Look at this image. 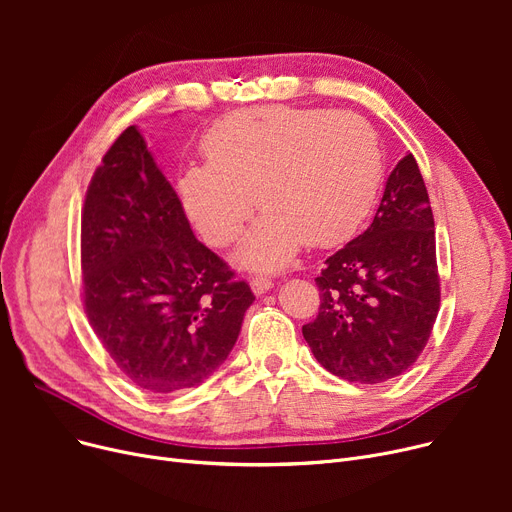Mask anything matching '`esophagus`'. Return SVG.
<instances>
[{
  "label": "esophagus",
  "mask_w": 512,
  "mask_h": 512,
  "mask_svg": "<svg viewBox=\"0 0 512 512\" xmlns=\"http://www.w3.org/2000/svg\"><path fill=\"white\" fill-rule=\"evenodd\" d=\"M272 286H274V282H272L270 278H265V276H255V278L251 280V290L257 294V297H259V294L270 290Z\"/></svg>",
  "instance_id": "obj_1"
}]
</instances>
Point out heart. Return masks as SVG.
Here are the masks:
<instances>
[{"label":"heart","mask_w":512,"mask_h":512,"mask_svg":"<svg viewBox=\"0 0 512 512\" xmlns=\"http://www.w3.org/2000/svg\"><path fill=\"white\" fill-rule=\"evenodd\" d=\"M203 151L207 164L178 180L188 218L211 245H228L257 199L265 213L238 259L259 270L288 263L301 240L328 247L351 234L382 176L375 132L348 112L253 107L215 124Z\"/></svg>","instance_id":"1"}]
</instances>
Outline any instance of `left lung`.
<instances>
[{"mask_svg": "<svg viewBox=\"0 0 512 512\" xmlns=\"http://www.w3.org/2000/svg\"><path fill=\"white\" fill-rule=\"evenodd\" d=\"M319 313L303 326L317 363L380 384L421 355L440 309L434 213L415 157L390 172L371 226L326 259Z\"/></svg>", "mask_w": 512, "mask_h": 512, "instance_id": "left-lung-1", "label": "left lung"}]
</instances>
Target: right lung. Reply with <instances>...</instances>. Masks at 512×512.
<instances>
[{
    "mask_svg": "<svg viewBox=\"0 0 512 512\" xmlns=\"http://www.w3.org/2000/svg\"><path fill=\"white\" fill-rule=\"evenodd\" d=\"M89 324L126 378L172 394L230 355L255 297L199 242L137 126L101 159L80 224Z\"/></svg>",
    "mask_w": 512,
    "mask_h": 512,
    "instance_id": "right-lung-1",
    "label": "right lung"
}]
</instances>
